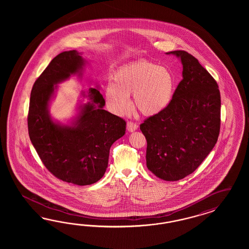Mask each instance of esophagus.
<instances>
[{"label":"esophagus","instance_id":"esophagus-1","mask_svg":"<svg viewBox=\"0 0 249 249\" xmlns=\"http://www.w3.org/2000/svg\"><path fill=\"white\" fill-rule=\"evenodd\" d=\"M137 128H138V125H137L136 123L128 122V124H127V129H128V131H129V132H133V131H135Z\"/></svg>","mask_w":249,"mask_h":249}]
</instances>
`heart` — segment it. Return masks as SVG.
Instances as JSON below:
<instances>
[{"instance_id":"b5f03b06","label":"heart","mask_w":249,"mask_h":249,"mask_svg":"<svg viewBox=\"0 0 249 249\" xmlns=\"http://www.w3.org/2000/svg\"><path fill=\"white\" fill-rule=\"evenodd\" d=\"M114 84L108 83L105 98L108 108L122 115L130 107L128 96L133 95V105L146 117L164 112L174 101L177 78L172 70L151 61L140 60L118 69Z\"/></svg>"}]
</instances>
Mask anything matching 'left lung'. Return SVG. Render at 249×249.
<instances>
[{"label": "left lung", "instance_id": "8db88e82", "mask_svg": "<svg viewBox=\"0 0 249 249\" xmlns=\"http://www.w3.org/2000/svg\"><path fill=\"white\" fill-rule=\"evenodd\" d=\"M182 65V80L171 106L141 124L147 140L146 161L152 174L178 181L194 173L213 149L220 130L218 85L195 56L173 51Z\"/></svg>", "mask_w": 249, "mask_h": 249}]
</instances>
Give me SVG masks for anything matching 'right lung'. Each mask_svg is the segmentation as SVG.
Wrapping results in <instances>:
<instances>
[{
	"instance_id": "add662e5",
	"label": "right lung",
	"mask_w": 249,
	"mask_h": 249,
	"mask_svg": "<svg viewBox=\"0 0 249 249\" xmlns=\"http://www.w3.org/2000/svg\"><path fill=\"white\" fill-rule=\"evenodd\" d=\"M81 54L76 50L59 53L35 82L28 131L31 142L51 174L75 185H89L105 174L110 147L125 134L126 122L104 109L105 99L98 85L81 91L76 113L67 123L52 117L50 105L58 84L71 75L82 78L88 61Z\"/></svg>"
}]
</instances>
